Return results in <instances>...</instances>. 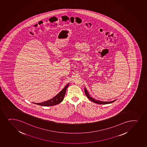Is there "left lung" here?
<instances>
[{"label":"left lung","instance_id":"obj_1","mask_svg":"<svg viewBox=\"0 0 147 147\" xmlns=\"http://www.w3.org/2000/svg\"><path fill=\"white\" fill-rule=\"evenodd\" d=\"M84 92L86 94V96H87V97L93 102L96 103L98 104H101V105H105V104H111L112 102H114L115 101H116V100H115L114 101H111V102H102V101H99V100H97L96 99H94L93 98L91 97L89 95V94L88 92V91L86 89V88H84Z\"/></svg>","mask_w":147,"mask_h":147}]
</instances>
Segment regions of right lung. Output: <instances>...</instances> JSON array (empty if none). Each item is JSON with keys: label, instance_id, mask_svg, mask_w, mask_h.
<instances>
[{"label": "right lung", "instance_id": "add662e5", "mask_svg": "<svg viewBox=\"0 0 147 147\" xmlns=\"http://www.w3.org/2000/svg\"><path fill=\"white\" fill-rule=\"evenodd\" d=\"M69 84H68L63 88L61 91H60L56 96H55L54 97H53L52 99H50L48 101L44 102H40V103H35V104L40 105V106H46V107L54 106V105H56L59 104L60 102H61L63 101V100L64 99L65 94L66 93V89L67 88Z\"/></svg>", "mask_w": 147, "mask_h": 147}]
</instances>
